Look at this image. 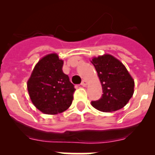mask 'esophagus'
<instances>
[{
	"mask_svg": "<svg viewBox=\"0 0 155 155\" xmlns=\"http://www.w3.org/2000/svg\"><path fill=\"white\" fill-rule=\"evenodd\" d=\"M81 84L82 86H83V87H85V86H87V82L85 80H83L82 81V82H81Z\"/></svg>",
	"mask_w": 155,
	"mask_h": 155,
	"instance_id": "esophagus-1",
	"label": "esophagus"
}]
</instances>
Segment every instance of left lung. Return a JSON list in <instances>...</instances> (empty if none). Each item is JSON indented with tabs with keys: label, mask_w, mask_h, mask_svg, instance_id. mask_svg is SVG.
I'll use <instances>...</instances> for the list:
<instances>
[{
	"label": "left lung",
	"mask_w": 155,
	"mask_h": 155,
	"mask_svg": "<svg viewBox=\"0 0 155 155\" xmlns=\"http://www.w3.org/2000/svg\"><path fill=\"white\" fill-rule=\"evenodd\" d=\"M91 62L98 73L103 93L101 98L91 102V105L105 113L124 108L134 91V81L125 66L109 54L94 57Z\"/></svg>",
	"instance_id": "1"
}]
</instances>
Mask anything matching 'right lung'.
I'll use <instances>...</instances> for the list:
<instances>
[{"mask_svg": "<svg viewBox=\"0 0 155 155\" xmlns=\"http://www.w3.org/2000/svg\"><path fill=\"white\" fill-rule=\"evenodd\" d=\"M63 65L57 54H48L37 63L27 82L31 102L42 113H61L72 103L75 88L63 72Z\"/></svg>", "mask_w": 155, "mask_h": 155, "instance_id": "1", "label": "right lung"}]
</instances>
